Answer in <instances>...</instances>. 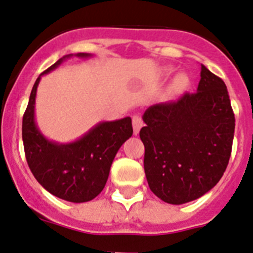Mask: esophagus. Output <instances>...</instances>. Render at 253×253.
I'll return each mask as SVG.
<instances>
[{"label": "esophagus", "instance_id": "1", "mask_svg": "<svg viewBox=\"0 0 253 253\" xmlns=\"http://www.w3.org/2000/svg\"><path fill=\"white\" fill-rule=\"evenodd\" d=\"M132 126H133V133H135V135H138V133H140V129L142 128L143 126L142 118L137 115L133 116V117H132Z\"/></svg>", "mask_w": 253, "mask_h": 253}]
</instances>
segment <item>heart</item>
<instances>
[{"mask_svg": "<svg viewBox=\"0 0 253 253\" xmlns=\"http://www.w3.org/2000/svg\"><path fill=\"white\" fill-rule=\"evenodd\" d=\"M171 73H172V68H166L165 69L166 76H169V74H171ZM188 84H189V79L186 78L185 76H179L176 79H175V85H176V88H179V89L185 88Z\"/></svg>", "mask_w": 253, "mask_h": 253, "instance_id": "heart-1", "label": "heart"}]
</instances>
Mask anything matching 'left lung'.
Returning <instances> with one entry per match:
<instances>
[{
  "label": "left lung",
  "mask_w": 253,
  "mask_h": 253,
  "mask_svg": "<svg viewBox=\"0 0 253 253\" xmlns=\"http://www.w3.org/2000/svg\"><path fill=\"white\" fill-rule=\"evenodd\" d=\"M140 131L151 192L169 204L203 197L226 171L234 115L226 84L202 65L197 92L150 106Z\"/></svg>",
  "instance_id": "obj_1"
}]
</instances>
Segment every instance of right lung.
I'll return each instance as SVG.
<instances>
[{
    "mask_svg": "<svg viewBox=\"0 0 253 253\" xmlns=\"http://www.w3.org/2000/svg\"><path fill=\"white\" fill-rule=\"evenodd\" d=\"M73 54L63 56L36 79L22 118V141L31 172L50 194L72 203L94 199L103 190L116 154L132 136L131 117L99 122L78 140L60 143L42 135L35 120V99L42 77ZM82 59L92 54L78 53Z\"/></svg>",
    "mask_w": 253,
    "mask_h": 253,
    "instance_id": "add662e5",
    "label": "right lung"
}]
</instances>
